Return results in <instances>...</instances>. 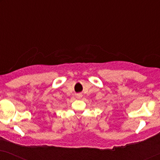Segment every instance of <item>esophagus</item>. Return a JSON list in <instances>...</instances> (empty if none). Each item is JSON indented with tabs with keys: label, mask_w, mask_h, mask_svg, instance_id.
<instances>
[{
	"label": "esophagus",
	"mask_w": 160,
	"mask_h": 160,
	"mask_svg": "<svg viewBox=\"0 0 160 160\" xmlns=\"http://www.w3.org/2000/svg\"><path fill=\"white\" fill-rule=\"evenodd\" d=\"M78 98H82V95H78Z\"/></svg>",
	"instance_id": "1"
}]
</instances>
